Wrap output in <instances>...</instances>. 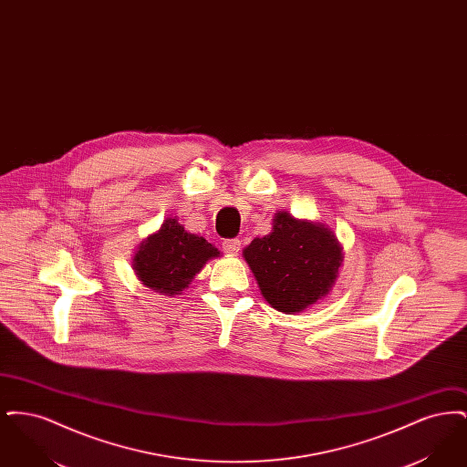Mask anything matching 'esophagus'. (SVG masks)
Masks as SVG:
<instances>
[{"mask_svg": "<svg viewBox=\"0 0 467 467\" xmlns=\"http://www.w3.org/2000/svg\"><path fill=\"white\" fill-rule=\"evenodd\" d=\"M223 252L229 254V255H236L242 248V242L238 238H231V240H225L223 244Z\"/></svg>", "mask_w": 467, "mask_h": 467, "instance_id": "esophagus-1", "label": "esophagus"}]
</instances>
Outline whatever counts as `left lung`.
Segmentation results:
<instances>
[{"instance_id": "obj_1", "label": "left lung", "mask_w": 467, "mask_h": 467, "mask_svg": "<svg viewBox=\"0 0 467 467\" xmlns=\"http://www.w3.org/2000/svg\"><path fill=\"white\" fill-rule=\"evenodd\" d=\"M244 259L269 306L294 315L333 290L343 246L329 225L284 210L275 213L269 234L244 246Z\"/></svg>"}]
</instances>
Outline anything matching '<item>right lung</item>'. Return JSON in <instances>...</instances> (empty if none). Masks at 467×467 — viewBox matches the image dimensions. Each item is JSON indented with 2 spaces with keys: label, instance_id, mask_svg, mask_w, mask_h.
<instances>
[{
  "label": "right lung",
  "instance_id": "right-lung-1",
  "mask_svg": "<svg viewBox=\"0 0 467 467\" xmlns=\"http://www.w3.org/2000/svg\"><path fill=\"white\" fill-rule=\"evenodd\" d=\"M221 257V250L202 236L185 231L170 217L154 234L147 236L133 255L136 278L162 296H178L210 261Z\"/></svg>",
  "mask_w": 467,
  "mask_h": 467
}]
</instances>
